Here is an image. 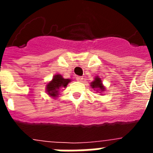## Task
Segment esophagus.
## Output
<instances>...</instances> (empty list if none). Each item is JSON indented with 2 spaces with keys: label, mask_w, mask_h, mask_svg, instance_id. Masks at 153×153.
Returning a JSON list of instances; mask_svg holds the SVG:
<instances>
[{
  "label": "esophagus",
  "mask_w": 153,
  "mask_h": 153,
  "mask_svg": "<svg viewBox=\"0 0 153 153\" xmlns=\"http://www.w3.org/2000/svg\"><path fill=\"white\" fill-rule=\"evenodd\" d=\"M83 79V77H81V76H77L76 77V80L77 81H82V80Z\"/></svg>",
  "instance_id": "34e87169"
}]
</instances>
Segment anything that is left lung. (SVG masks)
<instances>
[{
	"label": "left lung",
	"mask_w": 153,
	"mask_h": 153,
	"mask_svg": "<svg viewBox=\"0 0 153 153\" xmlns=\"http://www.w3.org/2000/svg\"><path fill=\"white\" fill-rule=\"evenodd\" d=\"M91 87L93 89H97V92H99L100 91V93L103 92V91H105V87L103 86L101 78H99L98 76H97L95 78V79L91 83Z\"/></svg>",
	"instance_id": "left-lung-1"
}]
</instances>
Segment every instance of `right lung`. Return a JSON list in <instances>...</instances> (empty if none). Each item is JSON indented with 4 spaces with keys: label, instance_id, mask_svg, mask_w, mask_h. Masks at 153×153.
<instances>
[{
    "label": "right lung",
    "instance_id": "obj_1",
    "mask_svg": "<svg viewBox=\"0 0 153 153\" xmlns=\"http://www.w3.org/2000/svg\"><path fill=\"white\" fill-rule=\"evenodd\" d=\"M71 80L69 79H64L60 74H56L51 81L47 84V93L51 97H57L59 95V91L62 88H65Z\"/></svg>",
    "mask_w": 153,
    "mask_h": 153
}]
</instances>
